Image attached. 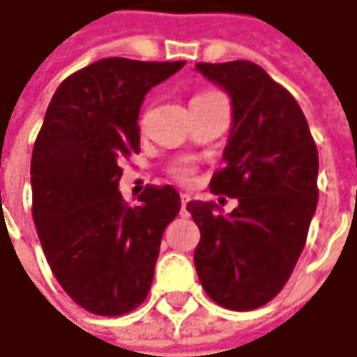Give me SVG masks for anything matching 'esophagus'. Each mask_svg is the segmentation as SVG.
<instances>
[{
    "mask_svg": "<svg viewBox=\"0 0 357 357\" xmlns=\"http://www.w3.org/2000/svg\"><path fill=\"white\" fill-rule=\"evenodd\" d=\"M189 201H191V195H187V193L181 195V209H183V211H187V203H189Z\"/></svg>",
    "mask_w": 357,
    "mask_h": 357,
    "instance_id": "obj_1",
    "label": "esophagus"
}]
</instances>
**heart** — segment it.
<instances>
[{"label": "heart", "instance_id": "b5f03b06", "mask_svg": "<svg viewBox=\"0 0 357 357\" xmlns=\"http://www.w3.org/2000/svg\"><path fill=\"white\" fill-rule=\"evenodd\" d=\"M207 94H211V92L199 94V96H195V98L207 96ZM168 176H170L172 181L181 183V185H189V183L195 178V166H193L191 162H187V160L174 162V164H170V166H168Z\"/></svg>", "mask_w": 357, "mask_h": 357}]
</instances>
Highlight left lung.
<instances>
[{"instance_id":"obj_1","label":"left lung","mask_w":357,"mask_h":357,"mask_svg":"<svg viewBox=\"0 0 357 357\" xmlns=\"http://www.w3.org/2000/svg\"><path fill=\"white\" fill-rule=\"evenodd\" d=\"M232 98L226 166L209 189L238 199L228 215L191 201L201 241L195 269L205 294L230 310H252L284 290L306 245L319 201V152L290 92L252 61L197 63Z\"/></svg>"}]
</instances>
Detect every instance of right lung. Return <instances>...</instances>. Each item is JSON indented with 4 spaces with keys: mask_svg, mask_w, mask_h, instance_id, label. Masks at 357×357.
I'll return each mask as SVG.
<instances>
[{
    "mask_svg": "<svg viewBox=\"0 0 357 357\" xmlns=\"http://www.w3.org/2000/svg\"><path fill=\"white\" fill-rule=\"evenodd\" d=\"M183 66L94 61L61 82L36 135L32 220L55 280L92 314L121 317L148 298L162 234L181 211L170 185H148L137 205L116 187L121 162L139 154L144 96Z\"/></svg>",
    "mask_w": 357,
    "mask_h": 357,
    "instance_id": "obj_1",
    "label": "right lung"
}]
</instances>
